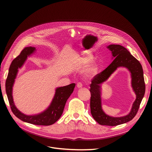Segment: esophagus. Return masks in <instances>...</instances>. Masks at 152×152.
Instances as JSON below:
<instances>
[{
    "instance_id": "1",
    "label": "esophagus",
    "mask_w": 152,
    "mask_h": 152,
    "mask_svg": "<svg viewBox=\"0 0 152 152\" xmlns=\"http://www.w3.org/2000/svg\"><path fill=\"white\" fill-rule=\"evenodd\" d=\"M82 85H83L82 83L81 82H78V83H77V87L78 88H82Z\"/></svg>"
}]
</instances>
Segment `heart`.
<instances>
[{
  "instance_id": "heart-1",
  "label": "heart",
  "mask_w": 152,
  "mask_h": 152,
  "mask_svg": "<svg viewBox=\"0 0 152 152\" xmlns=\"http://www.w3.org/2000/svg\"><path fill=\"white\" fill-rule=\"evenodd\" d=\"M92 59V56H86L85 58H84L82 61V62L83 64H88ZM98 70V65L96 63L92 64L91 66L89 67V69L87 70V73L88 75H93Z\"/></svg>"
}]
</instances>
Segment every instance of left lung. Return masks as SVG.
<instances>
[{"label": "left lung", "instance_id": "obj_1", "mask_svg": "<svg viewBox=\"0 0 152 152\" xmlns=\"http://www.w3.org/2000/svg\"><path fill=\"white\" fill-rule=\"evenodd\" d=\"M115 58L112 63L104 70L94 76L90 85V109L94 119L100 124L115 126L132 120L137 115L140 105L144 96L145 85L143 70L140 62L125 48L118 45H111L107 47ZM119 66L126 67L131 72L132 86L136 94L131 113L121 118H113L104 114L101 109L99 84L105 81Z\"/></svg>", "mask_w": 152, "mask_h": 152}]
</instances>
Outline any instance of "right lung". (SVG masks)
<instances>
[{"mask_svg":"<svg viewBox=\"0 0 152 152\" xmlns=\"http://www.w3.org/2000/svg\"><path fill=\"white\" fill-rule=\"evenodd\" d=\"M35 50V48L34 47H26L12 61L6 80V93L11 111L17 118L23 121L35 125L49 126L55 123L61 117L66 102L74 90L75 83H71L56 88L55 95L51 104L45 112L41 114L36 115H26L20 112L13 102L12 96V85L18 68L22 66L28 56L32 53Z\"/></svg>","mask_w":152,"mask_h":152,"instance_id":"1","label":"right lung"}]
</instances>
